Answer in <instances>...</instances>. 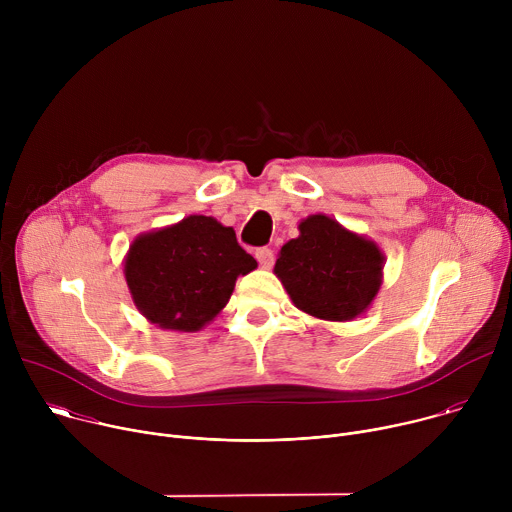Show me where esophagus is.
<instances>
[{"mask_svg": "<svg viewBox=\"0 0 512 512\" xmlns=\"http://www.w3.org/2000/svg\"><path fill=\"white\" fill-rule=\"evenodd\" d=\"M255 257H257V261H259V265H261L263 269H269V267L273 265V261H275L273 251H271V249H267V247L257 249V251H255Z\"/></svg>", "mask_w": 512, "mask_h": 512, "instance_id": "obj_1", "label": "esophagus"}]
</instances>
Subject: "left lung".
<instances>
[{
  "label": "left lung",
  "mask_w": 512,
  "mask_h": 512,
  "mask_svg": "<svg viewBox=\"0 0 512 512\" xmlns=\"http://www.w3.org/2000/svg\"><path fill=\"white\" fill-rule=\"evenodd\" d=\"M298 229L273 267L289 300L326 322H350L367 312L383 285L381 247L326 214H310Z\"/></svg>",
  "instance_id": "8db88e82"
}]
</instances>
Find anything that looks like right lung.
<instances>
[{
    "mask_svg": "<svg viewBox=\"0 0 512 512\" xmlns=\"http://www.w3.org/2000/svg\"><path fill=\"white\" fill-rule=\"evenodd\" d=\"M255 267L233 227L204 214L137 235L123 259L135 308L174 332H198L210 324L229 304L237 277Z\"/></svg>",
    "mask_w": 512,
    "mask_h": 512,
    "instance_id": "obj_1",
    "label": "right lung"
}]
</instances>
